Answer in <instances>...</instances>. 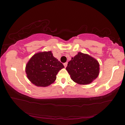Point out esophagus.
I'll list each match as a JSON object with an SVG mask.
<instances>
[{"label": "esophagus", "mask_w": 125, "mask_h": 125, "mask_svg": "<svg viewBox=\"0 0 125 125\" xmlns=\"http://www.w3.org/2000/svg\"><path fill=\"white\" fill-rule=\"evenodd\" d=\"M67 64H68L67 62H65V63H64V64H64V67H66L67 66Z\"/></svg>", "instance_id": "1"}]
</instances>
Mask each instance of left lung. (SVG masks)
<instances>
[{"mask_svg":"<svg viewBox=\"0 0 125 125\" xmlns=\"http://www.w3.org/2000/svg\"><path fill=\"white\" fill-rule=\"evenodd\" d=\"M100 64L95 58L88 54L78 52L68 62L66 70L72 80L80 85H86L96 79Z\"/></svg>","mask_w":125,"mask_h":125,"instance_id":"8db88e82","label":"left lung"}]
</instances>
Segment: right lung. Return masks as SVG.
<instances>
[{"mask_svg":"<svg viewBox=\"0 0 125 125\" xmlns=\"http://www.w3.org/2000/svg\"><path fill=\"white\" fill-rule=\"evenodd\" d=\"M64 67L50 51L33 55L27 63L25 72L27 78L33 84L46 87L54 83L58 72Z\"/></svg>","mask_w":125,"mask_h":125,"instance_id":"obj_1","label":"right lung"}]
</instances>
